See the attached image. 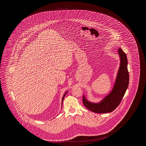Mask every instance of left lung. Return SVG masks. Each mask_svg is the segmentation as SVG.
Returning a JSON list of instances; mask_svg holds the SVG:
<instances>
[{
  "label": "left lung",
  "mask_w": 146,
  "mask_h": 146,
  "mask_svg": "<svg viewBox=\"0 0 146 146\" xmlns=\"http://www.w3.org/2000/svg\"><path fill=\"white\" fill-rule=\"evenodd\" d=\"M120 63L115 84L111 91L99 102L88 101L84 95L83 102L86 108L95 113H104L112 112L120 104L129 85V75L127 70V57L123 50L118 49Z\"/></svg>",
  "instance_id": "1"
}]
</instances>
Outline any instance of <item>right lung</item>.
<instances>
[{
	"label": "right lung",
	"mask_w": 146,
	"mask_h": 146,
	"mask_svg": "<svg viewBox=\"0 0 146 146\" xmlns=\"http://www.w3.org/2000/svg\"><path fill=\"white\" fill-rule=\"evenodd\" d=\"M67 92H66V93H65V94L63 95V96L62 97V103H63V99H64V96H66V94H67Z\"/></svg>",
	"instance_id": "obj_1"
}]
</instances>
